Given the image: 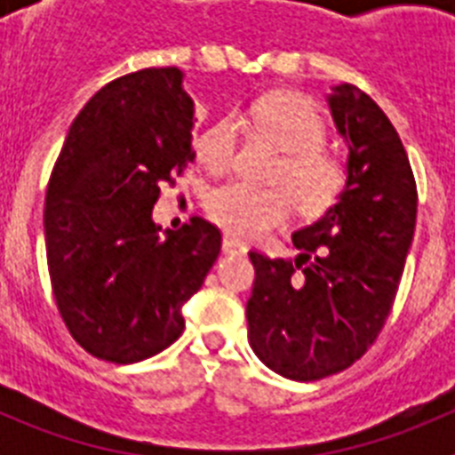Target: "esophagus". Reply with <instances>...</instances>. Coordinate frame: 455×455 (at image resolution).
<instances>
[{
    "label": "esophagus",
    "instance_id": "1",
    "mask_svg": "<svg viewBox=\"0 0 455 455\" xmlns=\"http://www.w3.org/2000/svg\"><path fill=\"white\" fill-rule=\"evenodd\" d=\"M246 243L239 239H235L232 235L223 236V252L225 255H246Z\"/></svg>",
    "mask_w": 455,
    "mask_h": 455
}]
</instances>
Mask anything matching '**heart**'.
Returning <instances> with one entry per match:
<instances>
[{"instance_id": "obj_1", "label": "heart", "mask_w": 455, "mask_h": 455, "mask_svg": "<svg viewBox=\"0 0 455 455\" xmlns=\"http://www.w3.org/2000/svg\"><path fill=\"white\" fill-rule=\"evenodd\" d=\"M252 123L283 150L273 180L287 184V188L230 180L209 191L204 203L209 219L239 239H257L287 223L293 212L291 196L303 214L315 216L331 207L344 187V166L321 150L325 124L307 100L283 92L268 95L252 108ZM236 143V118H220L198 139V162L209 172H225L235 162Z\"/></svg>"}]
</instances>
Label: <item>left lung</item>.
<instances>
[{
  "label": "left lung",
  "instance_id": "8db88e82",
  "mask_svg": "<svg viewBox=\"0 0 455 455\" xmlns=\"http://www.w3.org/2000/svg\"><path fill=\"white\" fill-rule=\"evenodd\" d=\"M325 100L348 148L344 191L293 232V259L248 252V339L268 369L291 380L344 371L376 341L417 220L415 175L383 108L353 84L332 86Z\"/></svg>",
  "mask_w": 455,
  "mask_h": 455
}]
</instances>
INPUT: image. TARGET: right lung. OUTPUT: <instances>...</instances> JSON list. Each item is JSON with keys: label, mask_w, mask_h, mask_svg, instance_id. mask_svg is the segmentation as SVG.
I'll list each match as a JSON object with an SVG mask.
<instances>
[{"label": "right lung", "mask_w": 455, "mask_h": 455, "mask_svg": "<svg viewBox=\"0 0 455 455\" xmlns=\"http://www.w3.org/2000/svg\"><path fill=\"white\" fill-rule=\"evenodd\" d=\"M180 68L114 79L79 111L45 198L54 299L91 355L132 364L184 331L182 307L220 252V232L193 216L180 230L152 220L162 182L193 162L196 107Z\"/></svg>", "instance_id": "right-lung-1"}]
</instances>
